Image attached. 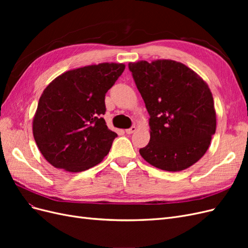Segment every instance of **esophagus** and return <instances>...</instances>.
Listing matches in <instances>:
<instances>
[{
	"mask_svg": "<svg viewBox=\"0 0 248 248\" xmlns=\"http://www.w3.org/2000/svg\"><path fill=\"white\" fill-rule=\"evenodd\" d=\"M136 130H137V127H136V126H132V127H130V128L126 129L125 132H126L127 134H131V133H133Z\"/></svg>",
	"mask_w": 248,
	"mask_h": 248,
	"instance_id": "esophagus-1",
	"label": "esophagus"
}]
</instances>
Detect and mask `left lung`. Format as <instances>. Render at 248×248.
I'll use <instances>...</instances> for the list:
<instances>
[{"mask_svg":"<svg viewBox=\"0 0 248 248\" xmlns=\"http://www.w3.org/2000/svg\"><path fill=\"white\" fill-rule=\"evenodd\" d=\"M128 67L150 116V141L140 154L163 170L191 167L207 152L216 130L207 82L172 60L131 62Z\"/></svg>","mask_w":248,"mask_h":248,"instance_id":"8db88e82","label":"left lung"}]
</instances>
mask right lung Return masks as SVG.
I'll use <instances>...</instances> for the list:
<instances>
[{
	"instance_id": "add662e5",
	"label": "right lung",
	"mask_w": 248,
	"mask_h": 248,
	"mask_svg": "<svg viewBox=\"0 0 248 248\" xmlns=\"http://www.w3.org/2000/svg\"><path fill=\"white\" fill-rule=\"evenodd\" d=\"M125 69L122 63L89 65L62 73L44 89L33 136L52 167L78 172L106 157L117 133L108 128L104 98Z\"/></svg>"
}]
</instances>
